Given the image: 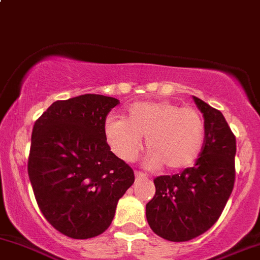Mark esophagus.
<instances>
[{
  "instance_id": "obj_1",
  "label": "esophagus",
  "mask_w": 260,
  "mask_h": 260,
  "mask_svg": "<svg viewBox=\"0 0 260 260\" xmlns=\"http://www.w3.org/2000/svg\"><path fill=\"white\" fill-rule=\"evenodd\" d=\"M135 178L136 180H144V179H148L146 174L141 173V171H135Z\"/></svg>"
}]
</instances>
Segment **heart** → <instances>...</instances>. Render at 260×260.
Instances as JSON below:
<instances>
[{"label": "heart", "mask_w": 260, "mask_h": 260, "mask_svg": "<svg viewBox=\"0 0 260 260\" xmlns=\"http://www.w3.org/2000/svg\"><path fill=\"white\" fill-rule=\"evenodd\" d=\"M205 120L202 112L181 108L171 101H140L127 108V120L106 117L104 133L116 156L133 161L143 148L149 151L146 165H164L169 171L191 167L205 144Z\"/></svg>", "instance_id": "heart-1"}]
</instances>
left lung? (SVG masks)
<instances>
[{
    "label": "left lung",
    "mask_w": 260,
    "mask_h": 260,
    "mask_svg": "<svg viewBox=\"0 0 260 260\" xmlns=\"http://www.w3.org/2000/svg\"><path fill=\"white\" fill-rule=\"evenodd\" d=\"M205 120V144L194 167L154 179V198L146 219L155 234L170 242H186L215 224L235 181L237 143L220 111L195 98Z\"/></svg>",
    "instance_id": "1"
}]
</instances>
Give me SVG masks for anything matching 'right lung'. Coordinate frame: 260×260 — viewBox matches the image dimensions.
I'll use <instances>...</instances> for the list:
<instances>
[{"label": "right lung", "mask_w": 260, "mask_h": 260, "mask_svg": "<svg viewBox=\"0 0 260 260\" xmlns=\"http://www.w3.org/2000/svg\"><path fill=\"white\" fill-rule=\"evenodd\" d=\"M120 101L96 93L55 101L32 129L28 176L40 210L66 237L89 239L110 226L135 180L110 151L104 124Z\"/></svg>", "instance_id": "1"}]
</instances>
